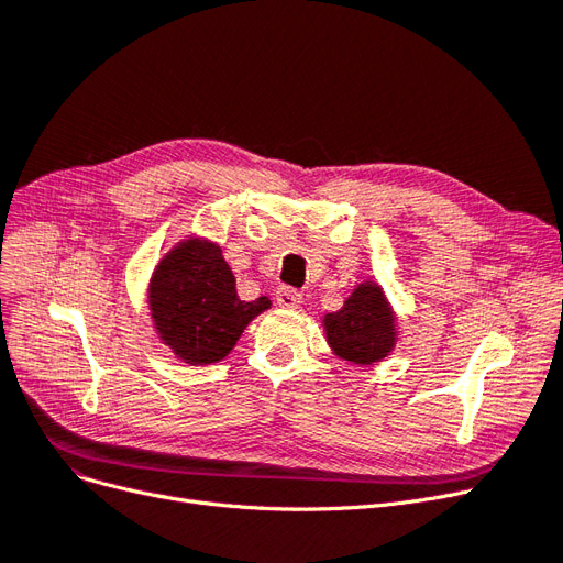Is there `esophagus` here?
<instances>
[{
	"instance_id": "esophagus-1",
	"label": "esophagus",
	"mask_w": 563,
	"mask_h": 563,
	"mask_svg": "<svg viewBox=\"0 0 563 563\" xmlns=\"http://www.w3.org/2000/svg\"><path fill=\"white\" fill-rule=\"evenodd\" d=\"M276 303L280 308H299L301 303V295L297 289H289V287H278L276 291Z\"/></svg>"
}]
</instances>
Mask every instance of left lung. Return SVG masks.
Segmentation results:
<instances>
[{
    "label": "left lung",
    "mask_w": 563,
    "mask_h": 563,
    "mask_svg": "<svg viewBox=\"0 0 563 563\" xmlns=\"http://www.w3.org/2000/svg\"><path fill=\"white\" fill-rule=\"evenodd\" d=\"M384 291L375 283L358 285L338 312L324 317L329 345L352 363L382 361L396 345V324Z\"/></svg>",
    "instance_id": "obj_1"
}]
</instances>
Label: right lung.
Here are the masks:
<instances>
[{
  "label": "right lung",
  "mask_w": 563,
  "mask_h": 563,
  "mask_svg": "<svg viewBox=\"0 0 563 563\" xmlns=\"http://www.w3.org/2000/svg\"><path fill=\"white\" fill-rule=\"evenodd\" d=\"M266 297L241 301L236 280L216 243L181 241L156 266L150 308L165 345L186 363H216L230 354Z\"/></svg>",
  "instance_id": "right-lung-1"
}]
</instances>
